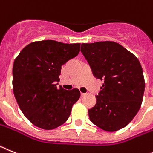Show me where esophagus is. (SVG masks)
<instances>
[{"label":"esophagus","mask_w":153,"mask_h":153,"mask_svg":"<svg viewBox=\"0 0 153 153\" xmlns=\"http://www.w3.org/2000/svg\"><path fill=\"white\" fill-rule=\"evenodd\" d=\"M85 95V93H83V92H81V96H84Z\"/></svg>","instance_id":"obj_1"}]
</instances>
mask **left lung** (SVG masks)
I'll return each instance as SVG.
<instances>
[{
    "label": "left lung",
    "mask_w": 153,
    "mask_h": 153,
    "mask_svg": "<svg viewBox=\"0 0 153 153\" xmlns=\"http://www.w3.org/2000/svg\"><path fill=\"white\" fill-rule=\"evenodd\" d=\"M81 52L96 79L104 80L88 110L89 119L106 131L126 127L138 112L145 91V79L138 58L112 41L82 43Z\"/></svg>",
    "instance_id": "left-lung-1"
}]
</instances>
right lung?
I'll return each instance as SVG.
<instances>
[{
  "instance_id": "obj_1",
  "label": "right lung",
  "mask_w": 153,
  "mask_h": 153,
  "mask_svg": "<svg viewBox=\"0 0 153 153\" xmlns=\"http://www.w3.org/2000/svg\"><path fill=\"white\" fill-rule=\"evenodd\" d=\"M80 45L36 41L24 47L15 58L14 95L22 114L35 126L52 130L62 125L80 98L78 88L57 87L61 66L79 54Z\"/></svg>"
}]
</instances>
